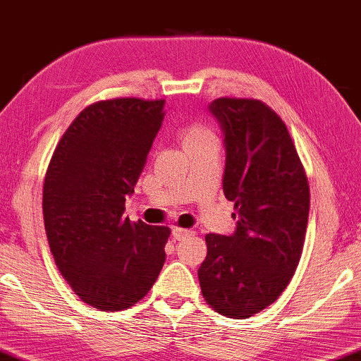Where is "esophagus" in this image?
I'll return each mask as SVG.
<instances>
[{
  "mask_svg": "<svg viewBox=\"0 0 361 361\" xmlns=\"http://www.w3.org/2000/svg\"><path fill=\"white\" fill-rule=\"evenodd\" d=\"M171 233H173V237L176 238V240H183V238H186L188 235H192V231H190V229H183V227H173V229H171Z\"/></svg>",
  "mask_w": 361,
  "mask_h": 361,
  "instance_id": "34e87169",
  "label": "esophagus"
}]
</instances>
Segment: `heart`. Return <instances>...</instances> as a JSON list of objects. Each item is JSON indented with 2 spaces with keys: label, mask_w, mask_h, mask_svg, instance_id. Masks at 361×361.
Here are the masks:
<instances>
[{
  "label": "heart",
  "mask_w": 361,
  "mask_h": 361,
  "mask_svg": "<svg viewBox=\"0 0 361 361\" xmlns=\"http://www.w3.org/2000/svg\"><path fill=\"white\" fill-rule=\"evenodd\" d=\"M209 137H214L212 130L200 123L188 124V126H185V128H181V130H180V139H181L183 147L188 144H192V142L209 139Z\"/></svg>",
  "instance_id": "obj_1"
}]
</instances>
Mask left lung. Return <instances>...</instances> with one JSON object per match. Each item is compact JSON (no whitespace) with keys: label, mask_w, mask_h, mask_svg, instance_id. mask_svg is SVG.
<instances>
[{"label":"left lung","mask_w":361,"mask_h":361,"mask_svg":"<svg viewBox=\"0 0 361 361\" xmlns=\"http://www.w3.org/2000/svg\"><path fill=\"white\" fill-rule=\"evenodd\" d=\"M209 111L224 134V196L233 201L232 235L207 233L197 270L206 302L247 319L284 291L302 253L309 183L286 124L260 99L219 98Z\"/></svg>","instance_id":"8db88e82"}]
</instances>
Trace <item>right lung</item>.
Instances as JSON below:
<instances>
[{"label": "right lung", "instance_id": "obj_1", "mask_svg": "<svg viewBox=\"0 0 361 361\" xmlns=\"http://www.w3.org/2000/svg\"><path fill=\"white\" fill-rule=\"evenodd\" d=\"M164 106L140 98L90 104L65 130L45 173L44 224L55 265L81 301L101 311L139 302L165 263L169 227L123 216Z\"/></svg>", "mask_w": 361, "mask_h": 361}]
</instances>
